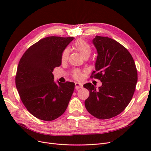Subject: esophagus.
I'll list each match as a JSON object with an SVG mask.
<instances>
[{
  "label": "esophagus",
  "instance_id": "esophagus-1",
  "mask_svg": "<svg viewBox=\"0 0 151 151\" xmlns=\"http://www.w3.org/2000/svg\"><path fill=\"white\" fill-rule=\"evenodd\" d=\"M75 85H76V89H77L82 88L83 87V84H82L81 83H76Z\"/></svg>",
  "mask_w": 151,
  "mask_h": 151
}]
</instances>
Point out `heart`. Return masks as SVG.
<instances>
[{
    "mask_svg": "<svg viewBox=\"0 0 151 151\" xmlns=\"http://www.w3.org/2000/svg\"><path fill=\"white\" fill-rule=\"evenodd\" d=\"M74 47L77 51L81 55V56L83 57L86 58L89 57L90 56V55L91 53V48L90 47V45L86 42H85L84 40L81 39L77 40L74 44ZM68 55V50L67 49L63 50L61 57L62 62L65 61L67 60ZM73 76H74V77L76 79H79L81 77L80 72L77 70L74 71V72H73Z\"/></svg>",
    "mask_w": 151,
    "mask_h": 151,
    "instance_id": "b5f03b06",
    "label": "heart"
}]
</instances>
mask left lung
Returning <instances> with one entry per match:
<instances>
[{
  "label": "left lung",
  "instance_id": "obj_1",
  "mask_svg": "<svg viewBox=\"0 0 151 151\" xmlns=\"http://www.w3.org/2000/svg\"><path fill=\"white\" fill-rule=\"evenodd\" d=\"M93 43L98 56L91 77L99 79L102 86L84 85L89 91L84 103L88 112L101 120L121 113L130 102L137 82V71L128 50L110 38L96 36Z\"/></svg>",
  "mask_w": 151,
  "mask_h": 151
}]
</instances>
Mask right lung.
I'll return each mask as SVG.
<instances>
[{
	"mask_svg": "<svg viewBox=\"0 0 151 151\" xmlns=\"http://www.w3.org/2000/svg\"><path fill=\"white\" fill-rule=\"evenodd\" d=\"M73 37L49 36L32 45L17 66L16 86L22 103L36 118L57 119L64 113L74 92L71 82L57 83L52 72L62 63V54Z\"/></svg>",
	"mask_w": 151,
	"mask_h": 151,
	"instance_id": "add662e5",
	"label": "right lung"
}]
</instances>
